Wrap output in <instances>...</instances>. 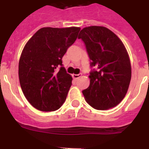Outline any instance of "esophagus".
I'll return each instance as SVG.
<instances>
[{"instance_id": "34e87169", "label": "esophagus", "mask_w": 149, "mask_h": 149, "mask_svg": "<svg viewBox=\"0 0 149 149\" xmlns=\"http://www.w3.org/2000/svg\"><path fill=\"white\" fill-rule=\"evenodd\" d=\"M81 76H82V74H72V77H73V79H79V77H81Z\"/></svg>"}]
</instances>
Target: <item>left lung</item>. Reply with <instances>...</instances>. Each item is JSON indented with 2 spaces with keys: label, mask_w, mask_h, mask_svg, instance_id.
I'll return each mask as SVG.
<instances>
[{
  "label": "left lung",
  "mask_w": 149,
  "mask_h": 149,
  "mask_svg": "<svg viewBox=\"0 0 149 149\" xmlns=\"http://www.w3.org/2000/svg\"><path fill=\"white\" fill-rule=\"evenodd\" d=\"M78 38L85 42L92 67L90 85L82 91L86 102L97 110H108L124 98L131 80V63L124 45L104 26L85 27Z\"/></svg>",
  "instance_id": "obj_1"
}]
</instances>
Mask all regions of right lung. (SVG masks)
Instances as JSON below:
<instances>
[{"instance_id": "obj_1", "label": "right lung", "mask_w": 149, "mask_h": 149, "mask_svg": "<svg viewBox=\"0 0 149 149\" xmlns=\"http://www.w3.org/2000/svg\"><path fill=\"white\" fill-rule=\"evenodd\" d=\"M79 27L40 29L23 47L19 79L28 102L42 111H54L64 103L72 78L62 57L77 38Z\"/></svg>"}]
</instances>
